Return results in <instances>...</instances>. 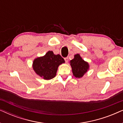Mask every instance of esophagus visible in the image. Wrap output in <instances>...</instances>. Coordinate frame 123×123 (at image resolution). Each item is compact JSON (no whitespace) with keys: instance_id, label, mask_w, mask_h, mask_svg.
Segmentation results:
<instances>
[{"instance_id":"1","label":"esophagus","mask_w":123,"mask_h":123,"mask_svg":"<svg viewBox=\"0 0 123 123\" xmlns=\"http://www.w3.org/2000/svg\"><path fill=\"white\" fill-rule=\"evenodd\" d=\"M64 60H65V62H66V63H68V60H69V59H68V57H67V58H64Z\"/></svg>"}]
</instances>
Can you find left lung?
Wrapping results in <instances>:
<instances>
[{
    "mask_svg": "<svg viewBox=\"0 0 123 123\" xmlns=\"http://www.w3.org/2000/svg\"><path fill=\"white\" fill-rule=\"evenodd\" d=\"M70 65L73 75L77 78L83 77L90 69L88 62L85 61L79 54L74 55V58L70 61Z\"/></svg>",
    "mask_w": 123,
    "mask_h": 123,
    "instance_id": "8db88e82",
    "label": "left lung"
}]
</instances>
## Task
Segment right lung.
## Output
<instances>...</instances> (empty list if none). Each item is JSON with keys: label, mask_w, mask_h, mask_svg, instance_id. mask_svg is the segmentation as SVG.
I'll list each match as a JSON object with an SVG mask.
<instances>
[{"label": "right lung", "mask_w": 123, "mask_h": 123, "mask_svg": "<svg viewBox=\"0 0 123 123\" xmlns=\"http://www.w3.org/2000/svg\"><path fill=\"white\" fill-rule=\"evenodd\" d=\"M63 63H65V60L59 54L55 55L53 51H49L43 56L33 60L32 68L38 76L50 80L55 77L59 66Z\"/></svg>", "instance_id": "add662e5"}]
</instances>
